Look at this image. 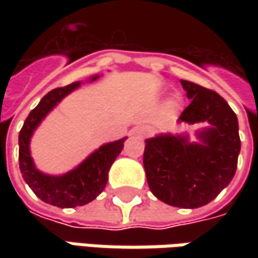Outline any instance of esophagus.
Instances as JSON below:
<instances>
[{
  "label": "esophagus",
  "mask_w": 258,
  "mask_h": 258,
  "mask_svg": "<svg viewBox=\"0 0 258 258\" xmlns=\"http://www.w3.org/2000/svg\"><path fill=\"white\" fill-rule=\"evenodd\" d=\"M149 134H151V127H148V126H145V127H141V129L138 131V135H139L141 138H144V136H148Z\"/></svg>",
  "instance_id": "esophagus-1"
}]
</instances>
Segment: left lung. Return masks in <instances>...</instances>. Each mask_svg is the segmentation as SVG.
<instances>
[{
    "instance_id": "8db88e82",
    "label": "left lung",
    "mask_w": 258,
    "mask_h": 258,
    "mask_svg": "<svg viewBox=\"0 0 258 258\" xmlns=\"http://www.w3.org/2000/svg\"><path fill=\"white\" fill-rule=\"evenodd\" d=\"M191 103L179 122H208L198 132L200 142L181 135H158L146 139L144 166L155 197L179 208H198L211 203L231 182L241 148L238 120L217 92L181 80Z\"/></svg>"
}]
</instances>
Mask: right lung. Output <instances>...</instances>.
<instances>
[{
  "mask_svg": "<svg viewBox=\"0 0 258 258\" xmlns=\"http://www.w3.org/2000/svg\"><path fill=\"white\" fill-rule=\"evenodd\" d=\"M97 77L99 76H94L90 80L93 82ZM79 86L80 83L77 82L48 92L27 116L18 135V161L24 181L41 201L60 208H73L92 203L103 191L107 183V172L114 159L122 152L126 141V138H123L102 145L77 168L60 176L45 175L35 168L30 155V139L35 127L63 97Z\"/></svg>",
  "mask_w": 258,
  "mask_h": 258,
  "instance_id": "right-lung-1",
  "label": "right lung"
}]
</instances>
